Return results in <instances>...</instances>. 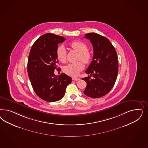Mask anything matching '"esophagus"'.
I'll use <instances>...</instances> for the list:
<instances>
[{"instance_id": "obj_1", "label": "esophagus", "mask_w": 148, "mask_h": 148, "mask_svg": "<svg viewBox=\"0 0 148 148\" xmlns=\"http://www.w3.org/2000/svg\"><path fill=\"white\" fill-rule=\"evenodd\" d=\"M72 80H73V81H78V80H79V78H72Z\"/></svg>"}]
</instances>
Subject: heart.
<instances>
[{
    "label": "heart",
    "mask_w": 148,
    "mask_h": 148,
    "mask_svg": "<svg viewBox=\"0 0 148 148\" xmlns=\"http://www.w3.org/2000/svg\"><path fill=\"white\" fill-rule=\"evenodd\" d=\"M70 46L79 53L78 59L82 60L86 64H89L92 59V54L88 50V46L86 43L80 41H75L70 44ZM56 56L58 59L62 62H65L66 60L67 51L65 47L63 45L58 47L56 51ZM84 67V63L82 61L76 62L69 63L64 66V72L72 77L78 76L81 71Z\"/></svg>",
    "instance_id": "obj_1"
}]
</instances>
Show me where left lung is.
<instances>
[{"mask_svg":"<svg viewBox=\"0 0 148 148\" xmlns=\"http://www.w3.org/2000/svg\"><path fill=\"white\" fill-rule=\"evenodd\" d=\"M84 38L92 45V60L86 72L90 75L82 79L87 86L84 94L92 98H99L107 94L113 88L118 73L117 53L110 40L95 33L86 34ZM94 77L91 79L90 77Z\"/></svg>","mask_w":148,"mask_h":148,"instance_id":"1","label":"left lung"}]
</instances>
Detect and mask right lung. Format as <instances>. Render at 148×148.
I'll list each match as a JSON object with an SVG mask.
<instances>
[{
    "mask_svg": "<svg viewBox=\"0 0 148 148\" xmlns=\"http://www.w3.org/2000/svg\"><path fill=\"white\" fill-rule=\"evenodd\" d=\"M66 38L51 33L41 36L31 48L27 70L36 94L43 100L55 102L62 99L71 78L62 73L54 75L58 62L56 51L58 44Z\"/></svg>",
    "mask_w": 148,
    "mask_h": 148,
    "instance_id": "obj_1",
    "label": "right lung"
}]
</instances>
